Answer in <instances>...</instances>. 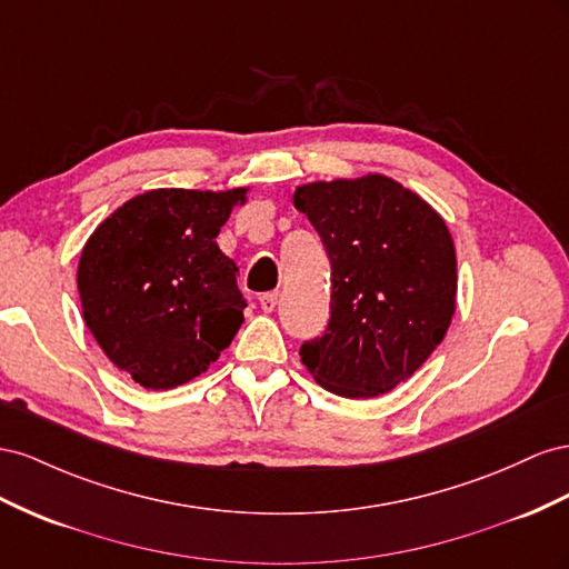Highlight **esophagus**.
I'll return each instance as SVG.
<instances>
[{"instance_id":"esophagus-1","label":"esophagus","mask_w":569,"mask_h":569,"mask_svg":"<svg viewBox=\"0 0 569 569\" xmlns=\"http://www.w3.org/2000/svg\"><path fill=\"white\" fill-rule=\"evenodd\" d=\"M259 305H262L264 312H273L276 305H279V290H271V293H264L259 298Z\"/></svg>"}]
</instances>
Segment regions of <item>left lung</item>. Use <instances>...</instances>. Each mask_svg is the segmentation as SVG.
Wrapping results in <instances>:
<instances>
[{"label": "left lung", "instance_id": "1", "mask_svg": "<svg viewBox=\"0 0 569 569\" xmlns=\"http://www.w3.org/2000/svg\"><path fill=\"white\" fill-rule=\"evenodd\" d=\"M293 204L331 262V319L302 343V365L336 396L393 391L456 315L458 259L443 217L381 173L300 186Z\"/></svg>", "mask_w": 569, "mask_h": 569}]
</instances>
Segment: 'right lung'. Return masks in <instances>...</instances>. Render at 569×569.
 <instances>
[{
	"label": "right lung",
	"mask_w": 569,
	"mask_h": 569,
	"mask_svg": "<svg viewBox=\"0 0 569 569\" xmlns=\"http://www.w3.org/2000/svg\"><path fill=\"white\" fill-rule=\"evenodd\" d=\"M248 188L136 194L88 238L78 262L83 319L136 383L167 391L231 346L248 302L217 236Z\"/></svg>",
	"instance_id": "obj_1"
}]
</instances>
